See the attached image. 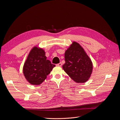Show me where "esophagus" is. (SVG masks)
Wrapping results in <instances>:
<instances>
[{
	"label": "esophagus",
	"instance_id": "obj_1",
	"mask_svg": "<svg viewBox=\"0 0 120 120\" xmlns=\"http://www.w3.org/2000/svg\"><path fill=\"white\" fill-rule=\"evenodd\" d=\"M56 66H58V67H61V66H62V64H61V63L58 64H56Z\"/></svg>",
	"mask_w": 120,
	"mask_h": 120
}]
</instances>
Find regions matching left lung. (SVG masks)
<instances>
[{"instance_id": "left-lung-1", "label": "left lung", "mask_w": 120, "mask_h": 120, "mask_svg": "<svg viewBox=\"0 0 120 120\" xmlns=\"http://www.w3.org/2000/svg\"><path fill=\"white\" fill-rule=\"evenodd\" d=\"M64 59L63 70L72 80L77 83L89 80L93 71V63L79 43L72 42L65 52Z\"/></svg>"}]
</instances>
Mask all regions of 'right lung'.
<instances>
[{
	"instance_id": "right-lung-1",
	"label": "right lung",
	"mask_w": 120,
	"mask_h": 120,
	"mask_svg": "<svg viewBox=\"0 0 120 120\" xmlns=\"http://www.w3.org/2000/svg\"><path fill=\"white\" fill-rule=\"evenodd\" d=\"M56 66L46 59L43 49L34 46L29 52L23 67V74L32 85H39L46 79Z\"/></svg>"
}]
</instances>
